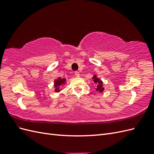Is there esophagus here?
Masks as SVG:
<instances>
[{
	"instance_id": "1",
	"label": "esophagus",
	"mask_w": 154,
	"mask_h": 154,
	"mask_svg": "<svg viewBox=\"0 0 154 154\" xmlns=\"http://www.w3.org/2000/svg\"><path fill=\"white\" fill-rule=\"evenodd\" d=\"M75 75L77 76V77H79L80 76V72H79L78 71H75Z\"/></svg>"
}]
</instances>
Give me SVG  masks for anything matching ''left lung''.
<instances>
[{
    "label": "left lung",
    "mask_w": 154,
    "mask_h": 154,
    "mask_svg": "<svg viewBox=\"0 0 154 154\" xmlns=\"http://www.w3.org/2000/svg\"><path fill=\"white\" fill-rule=\"evenodd\" d=\"M92 80H93V82H94V83L97 85L96 86V88H95V90L100 93L103 92V91L105 90V88L103 87V82H102L99 78L97 77L96 74H94V75L93 76V77L92 78Z\"/></svg>",
    "instance_id": "left-lung-1"
}]
</instances>
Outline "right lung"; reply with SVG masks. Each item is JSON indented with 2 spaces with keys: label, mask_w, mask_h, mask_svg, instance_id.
I'll list each match as a JSON object with an SVG mask.
<instances>
[{
  "label": "right lung",
  "mask_w": 154,
  "mask_h": 154,
  "mask_svg": "<svg viewBox=\"0 0 154 154\" xmlns=\"http://www.w3.org/2000/svg\"><path fill=\"white\" fill-rule=\"evenodd\" d=\"M67 80L66 78H61L60 77H58L57 79H55L54 80V91L57 92H60L62 90V86L63 85L66 84Z\"/></svg>",
  "instance_id": "right-lung-1"
}]
</instances>
